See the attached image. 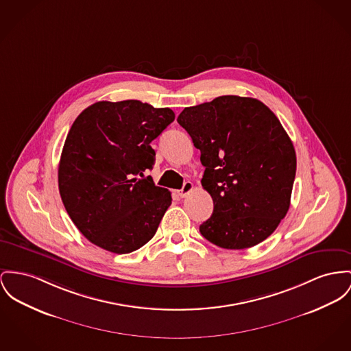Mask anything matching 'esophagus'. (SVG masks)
Masks as SVG:
<instances>
[{"instance_id": "esophagus-1", "label": "esophagus", "mask_w": 351, "mask_h": 351, "mask_svg": "<svg viewBox=\"0 0 351 351\" xmlns=\"http://www.w3.org/2000/svg\"><path fill=\"white\" fill-rule=\"evenodd\" d=\"M193 184L190 182V181H186L185 184H184V186L181 190H178V195L181 197V198H184V197H186L187 194L193 190Z\"/></svg>"}]
</instances>
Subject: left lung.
I'll return each instance as SVG.
<instances>
[{
	"instance_id": "obj_1",
	"label": "left lung",
	"mask_w": 351,
	"mask_h": 351,
	"mask_svg": "<svg viewBox=\"0 0 351 351\" xmlns=\"http://www.w3.org/2000/svg\"><path fill=\"white\" fill-rule=\"evenodd\" d=\"M177 121L201 152V184L214 204L201 234L232 250L265 241L289 210L297 170L280 119L256 98L221 95L185 108Z\"/></svg>"
}]
</instances>
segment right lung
<instances>
[{
	"label": "right lung",
	"mask_w": 351,
	"mask_h": 351,
	"mask_svg": "<svg viewBox=\"0 0 351 351\" xmlns=\"http://www.w3.org/2000/svg\"><path fill=\"white\" fill-rule=\"evenodd\" d=\"M174 117L169 108L126 99L95 102L73 122L58 189L73 223L94 245L126 254L154 237L171 195L143 173L156 161L150 142Z\"/></svg>",
	"instance_id": "add662e5"
}]
</instances>
